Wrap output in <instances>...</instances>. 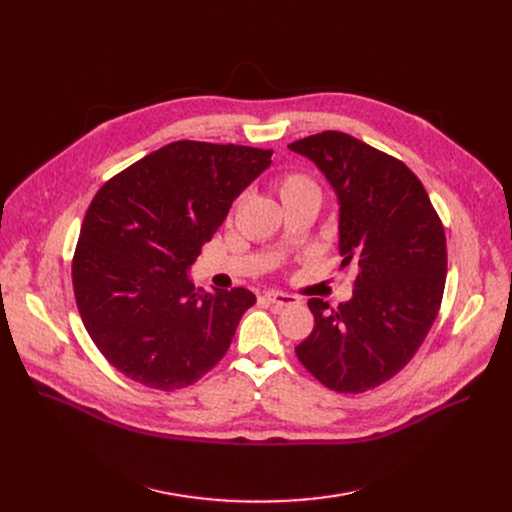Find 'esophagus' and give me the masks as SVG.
I'll use <instances>...</instances> for the list:
<instances>
[{
  "mask_svg": "<svg viewBox=\"0 0 512 512\" xmlns=\"http://www.w3.org/2000/svg\"><path fill=\"white\" fill-rule=\"evenodd\" d=\"M265 299L276 307H288V305L299 303V297H294V294H286V292H265Z\"/></svg>",
  "mask_w": 512,
  "mask_h": 512,
  "instance_id": "34e87169",
  "label": "esophagus"
}]
</instances>
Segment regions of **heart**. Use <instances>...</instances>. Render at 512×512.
Masks as SVG:
<instances>
[{"label": "heart", "mask_w": 512, "mask_h": 512, "mask_svg": "<svg viewBox=\"0 0 512 512\" xmlns=\"http://www.w3.org/2000/svg\"><path fill=\"white\" fill-rule=\"evenodd\" d=\"M274 188L284 205H290V203L305 199V197H319L317 182L309 174L299 172V170H288V172H282L280 176H276Z\"/></svg>", "instance_id": "obj_1"}]
</instances>
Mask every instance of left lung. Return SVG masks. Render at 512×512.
Wrapping results in <instances>:
<instances>
[{"instance_id":"1","label":"left lung","mask_w":512,"mask_h":512,"mask_svg":"<svg viewBox=\"0 0 512 512\" xmlns=\"http://www.w3.org/2000/svg\"><path fill=\"white\" fill-rule=\"evenodd\" d=\"M326 174L340 203L342 267L353 299H309L313 332L297 346L326 388L367 392L405 367L434 326L446 284V234L421 180L400 159L324 130L288 145Z\"/></svg>"}]
</instances>
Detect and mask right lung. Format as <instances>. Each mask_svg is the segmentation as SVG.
<instances>
[{
    "instance_id": "1",
    "label": "right lung",
    "mask_w": 512,
    "mask_h": 512,
    "mask_svg": "<svg viewBox=\"0 0 512 512\" xmlns=\"http://www.w3.org/2000/svg\"><path fill=\"white\" fill-rule=\"evenodd\" d=\"M270 157L245 145L176 141L93 197L72 259L76 307L99 353L132 382L180 390L228 353L255 294L197 290L186 270Z\"/></svg>"
}]
</instances>
